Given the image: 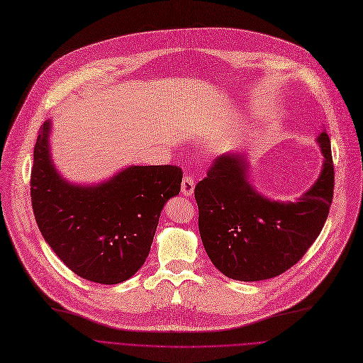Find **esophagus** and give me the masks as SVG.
Wrapping results in <instances>:
<instances>
[{"mask_svg": "<svg viewBox=\"0 0 363 363\" xmlns=\"http://www.w3.org/2000/svg\"><path fill=\"white\" fill-rule=\"evenodd\" d=\"M181 188H182V194H184V195L191 196V195L194 194V188H195V181H194V178L189 177V175L184 177Z\"/></svg>", "mask_w": 363, "mask_h": 363, "instance_id": "esophagus-1", "label": "esophagus"}]
</instances>
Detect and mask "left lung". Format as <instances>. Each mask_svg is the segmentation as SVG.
Returning <instances> with one entry per match:
<instances>
[{
	"mask_svg": "<svg viewBox=\"0 0 363 363\" xmlns=\"http://www.w3.org/2000/svg\"><path fill=\"white\" fill-rule=\"evenodd\" d=\"M324 156L317 182L296 203L269 201L246 177L242 153L216 157L194 189L199 228L214 267L238 281H262L294 267L318 238L333 201L330 139L318 136Z\"/></svg>",
	"mask_w": 363,
	"mask_h": 363,
	"instance_id": "1",
	"label": "left lung"
}]
</instances>
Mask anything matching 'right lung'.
Here are the masks:
<instances>
[{"label": "right lung", "mask_w": 363, "mask_h": 363, "mask_svg": "<svg viewBox=\"0 0 363 363\" xmlns=\"http://www.w3.org/2000/svg\"><path fill=\"white\" fill-rule=\"evenodd\" d=\"M49 131L46 121L36 140L30 177L39 230L78 277L120 284L145 263L160 211L181 191L182 171L175 164L130 167L100 185H71L50 160Z\"/></svg>", "instance_id": "obj_1"}]
</instances>
